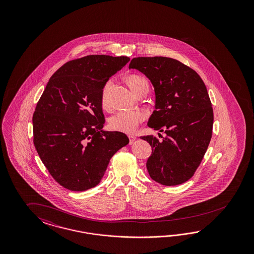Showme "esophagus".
Masks as SVG:
<instances>
[{
	"instance_id": "esophagus-1",
	"label": "esophagus",
	"mask_w": 254,
	"mask_h": 254,
	"mask_svg": "<svg viewBox=\"0 0 254 254\" xmlns=\"http://www.w3.org/2000/svg\"><path fill=\"white\" fill-rule=\"evenodd\" d=\"M128 138H129V144H133L134 141L136 140V137L135 136H129Z\"/></svg>"
}]
</instances>
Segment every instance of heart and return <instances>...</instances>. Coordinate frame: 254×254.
<instances>
[{"mask_svg": "<svg viewBox=\"0 0 254 254\" xmlns=\"http://www.w3.org/2000/svg\"><path fill=\"white\" fill-rule=\"evenodd\" d=\"M127 83L131 89L137 93L142 86L148 85L146 79L138 74H131L127 77ZM111 82H107L101 93V106L109 107L108 90ZM146 118V114L142 111H120L109 119V127L112 130L119 131L127 134H132L137 130L138 126Z\"/></svg>", "mask_w": 254, "mask_h": 254, "instance_id": "b5f03b06", "label": "heart"}]
</instances>
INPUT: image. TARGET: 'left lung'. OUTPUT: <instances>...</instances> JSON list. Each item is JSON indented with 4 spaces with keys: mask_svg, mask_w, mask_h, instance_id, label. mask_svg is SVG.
Returning a JSON list of instances; mask_svg holds the SVG:
<instances>
[{
    "mask_svg": "<svg viewBox=\"0 0 254 254\" xmlns=\"http://www.w3.org/2000/svg\"><path fill=\"white\" fill-rule=\"evenodd\" d=\"M129 69L152 82L155 110L148 127L167 134L162 140L140 137L153 148L146 164L150 177L160 185H182L193 176L212 137L213 109L207 87L195 70L171 58H135Z\"/></svg>",
    "mask_w": 254,
    "mask_h": 254,
    "instance_id": "1",
    "label": "left lung"
}]
</instances>
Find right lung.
Here are the masks:
<instances>
[{
  "instance_id": "right-lung-1",
  "label": "right lung",
  "mask_w": 254,
  "mask_h": 254,
  "mask_svg": "<svg viewBox=\"0 0 254 254\" xmlns=\"http://www.w3.org/2000/svg\"><path fill=\"white\" fill-rule=\"evenodd\" d=\"M127 57L89 55L66 62L49 79L32 116L33 143L55 181L70 191L99 185L108 164L129 143L126 134L103 131L101 93Z\"/></svg>"
}]
</instances>
